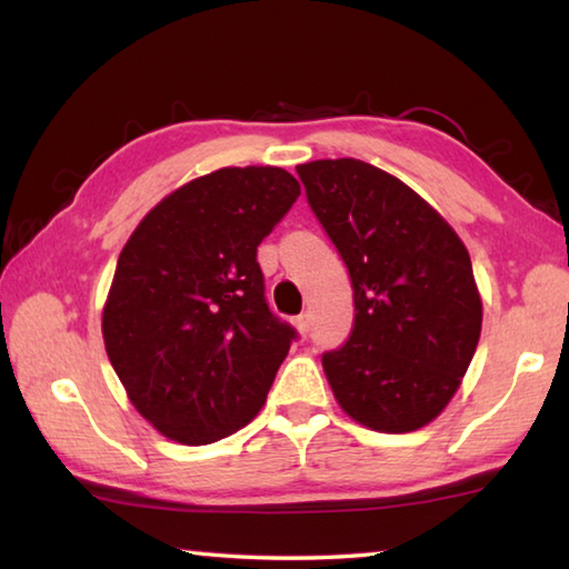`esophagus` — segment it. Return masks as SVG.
I'll return each mask as SVG.
<instances>
[{"label": "esophagus", "mask_w": 569, "mask_h": 569, "mask_svg": "<svg viewBox=\"0 0 569 569\" xmlns=\"http://www.w3.org/2000/svg\"><path fill=\"white\" fill-rule=\"evenodd\" d=\"M310 315H300V317H297V320H295V327H297V330H300V335L302 337H307V335H310Z\"/></svg>", "instance_id": "34e87169"}]
</instances>
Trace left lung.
I'll list each match as a JSON object with an SVG mask.
<instances>
[{
    "label": "left lung",
    "mask_w": 569,
    "mask_h": 569,
    "mask_svg": "<svg viewBox=\"0 0 569 569\" xmlns=\"http://www.w3.org/2000/svg\"><path fill=\"white\" fill-rule=\"evenodd\" d=\"M297 174L355 290L352 332L322 355L337 402L370 430H420L452 400L480 342L470 254L420 194L362 159H317Z\"/></svg>",
    "instance_id": "obj_1"
}]
</instances>
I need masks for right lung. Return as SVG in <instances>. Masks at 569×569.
<instances>
[{"label": "right lung", "instance_id": "1", "mask_svg": "<svg viewBox=\"0 0 569 569\" xmlns=\"http://www.w3.org/2000/svg\"><path fill=\"white\" fill-rule=\"evenodd\" d=\"M300 182L279 167H224L164 197L127 239L102 312L129 400L169 440L209 445L262 410L297 340L272 315L257 247Z\"/></svg>", "mask_w": 569, "mask_h": 569}]
</instances>
